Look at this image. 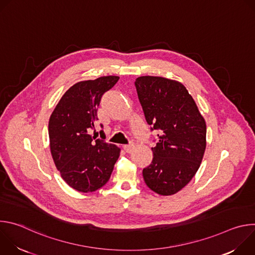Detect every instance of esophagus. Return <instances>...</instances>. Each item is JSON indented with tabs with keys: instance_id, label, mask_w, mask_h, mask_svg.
<instances>
[{
	"instance_id": "1",
	"label": "esophagus",
	"mask_w": 255,
	"mask_h": 255,
	"mask_svg": "<svg viewBox=\"0 0 255 255\" xmlns=\"http://www.w3.org/2000/svg\"><path fill=\"white\" fill-rule=\"evenodd\" d=\"M123 148H124V150H125L127 153H130V152L133 150V148H134V144H133V143L126 144V145H124Z\"/></svg>"
}]
</instances>
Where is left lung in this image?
<instances>
[{"label":"left lung","instance_id":"1","mask_svg":"<svg viewBox=\"0 0 255 255\" xmlns=\"http://www.w3.org/2000/svg\"><path fill=\"white\" fill-rule=\"evenodd\" d=\"M139 102L151 131L159 130L153 158L142 174L161 196L185 188L198 171L206 149V122L183 84L161 77L135 81Z\"/></svg>","mask_w":255,"mask_h":255}]
</instances>
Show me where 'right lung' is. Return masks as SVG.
Here are the masks:
<instances>
[{"instance_id": "obj_1", "label": "right lung", "mask_w": 255, "mask_h": 255, "mask_svg": "<svg viewBox=\"0 0 255 255\" xmlns=\"http://www.w3.org/2000/svg\"><path fill=\"white\" fill-rule=\"evenodd\" d=\"M118 80L119 77L109 76L77 83L64 93L50 116L48 134L53 161L65 183L78 192L91 193L105 186L119 158L120 148L116 145L90 134L98 120L102 96Z\"/></svg>"}]
</instances>
